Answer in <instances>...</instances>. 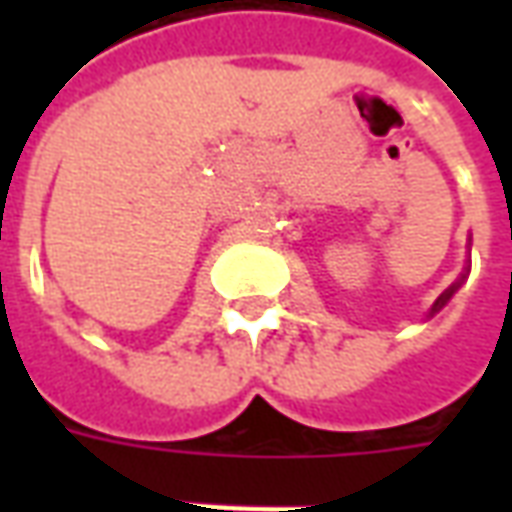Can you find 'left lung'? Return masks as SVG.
<instances>
[{
    "label": "left lung",
    "instance_id": "8db88e82",
    "mask_svg": "<svg viewBox=\"0 0 512 512\" xmlns=\"http://www.w3.org/2000/svg\"><path fill=\"white\" fill-rule=\"evenodd\" d=\"M466 274H469V266H466V271H463L461 277H458V279H455V282H452L450 288H447V290H444V293H441L439 299H436V301H433V304H430L428 318H433V315H436V312H439L441 307H444V304H447V301H450L452 296H455V293H458V288H461L463 282H466Z\"/></svg>",
    "mask_w": 512,
    "mask_h": 512
}]
</instances>
